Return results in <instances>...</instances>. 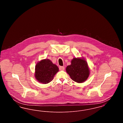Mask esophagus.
<instances>
[{
    "label": "esophagus",
    "mask_w": 123,
    "mask_h": 123,
    "mask_svg": "<svg viewBox=\"0 0 123 123\" xmlns=\"http://www.w3.org/2000/svg\"><path fill=\"white\" fill-rule=\"evenodd\" d=\"M59 70H64V66H59Z\"/></svg>",
    "instance_id": "obj_1"
}]
</instances>
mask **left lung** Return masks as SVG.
Listing matches in <instances>:
<instances>
[{
	"instance_id": "1",
	"label": "left lung",
	"mask_w": 123,
	"mask_h": 123,
	"mask_svg": "<svg viewBox=\"0 0 123 123\" xmlns=\"http://www.w3.org/2000/svg\"><path fill=\"white\" fill-rule=\"evenodd\" d=\"M66 70L71 79L78 83L85 81L90 72L88 63L83 58H74L71 64L67 66Z\"/></svg>"
}]
</instances>
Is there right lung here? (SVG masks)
Wrapping results in <instances>:
<instances>
[{
	"instance_id": "right-lung-1",
	"label": "right lung",
	"mask_w": 123,
	"mask_h": 123,
	"mask_svg": "<svg viewBox=\"0 0 123 123\" xmlns=\"http://www.w3.org/2000/svg\"><path fill=\"white\" fill-rule=\"evenodd\" d=\"M59 70L58 67L53 64L50 60H41L35 65V78L41 83L47 84L53 80L54 76Z\"/></svg>"
}]
</instances>
